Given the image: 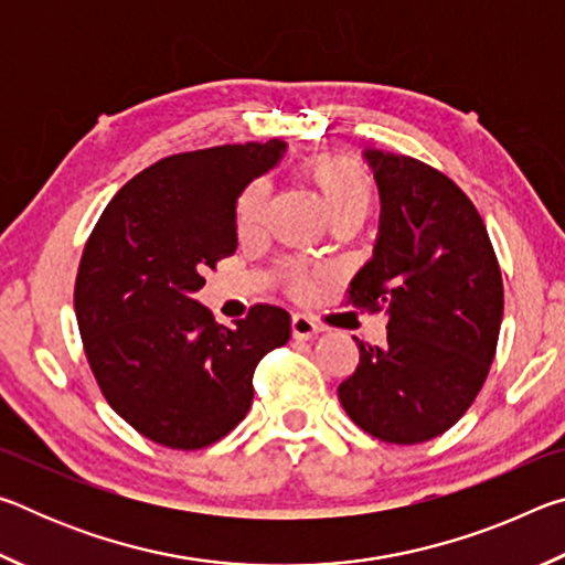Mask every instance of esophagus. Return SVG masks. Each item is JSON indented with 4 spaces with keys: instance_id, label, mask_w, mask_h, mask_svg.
Here are the masks:
<instances>
[{
    "instance_id": "1",
    "label": "esophagus",
    "mask_w": 565,
    "mask_h": 565,
    "mask_svg": "<svg viewBox=\"0 0 565 565\" xmlns=\"http://www.w3.org/2000/svg\"><path fill=\"white\" fill-rule=\"evenodd\" d=\"M321 329L313 323L309 317H303V313H294L291 317V337L294 339H313L317 337Z\"/></svg>"
}]
</instances>
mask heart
<instances>
[{
	"mask_svg": "<svg viewBox=\"0 0 565 565\" xmlns=\"http://www.w3.org/2000/svg\"><path fill=\"white\" fill-rule=\"evenodd\" d=\"M306 174L317 186L321 204L329 218L337 216H366L371 199H374V181L359 161L349 157H321L306 167ZM266 184L252 181L236 202V228L238 234H254L259 228L266 209ZM301 289V284H296Z\"/></svg>",
	"mask_w": 565,
	"mask_h": 565,
	"instance_id": "b5f03b06",
	"label": "heart"
}]
</instances>
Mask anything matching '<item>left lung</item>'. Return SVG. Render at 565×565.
Returning <instances> with one entry per match:
<instances>
[{
    "label": "left lung",
    "instance_id": "obj_1",
    "mask_svg": "<svg viewBox=\"0 0 565 565\" xmlns=\"http://www.w3.org/2000/svg\"><path fill=\"white\" fill-rule=\"evenodd\" d=\"M381 196L374 256L351 279L353 306L386 311V347L359 341L339 401L363 431L424 444L461 418L489 376L503 281L481 214L424 161L366 149Z\"/></svg>",
    "mask_w": 565,
    "mask_h": 565
}]
</instances>
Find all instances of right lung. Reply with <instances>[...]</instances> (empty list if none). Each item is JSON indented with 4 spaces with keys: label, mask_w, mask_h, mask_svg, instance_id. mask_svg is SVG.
Here are the masks:
<instances>
[{
    "label": "right lung",
    "mask_w": 565,
    "mask_h": 565,
    "mask_svg": "<svg viewBox=\"0 0 565 565\" xmlns=\"http://www.w3.org/2000/svg\"><path fill=\"white\" fill-rule=\"evenodd\" d=\"M286 145H224L157 161L127 181L84 246L74 311L109 406L167 448L212 446L248 414L254 369L291 337V317L259 303L234 327L194 294L236 252V199Z\"/></svg>",
    "instance_id": "obj_1"
}]
</instances>
